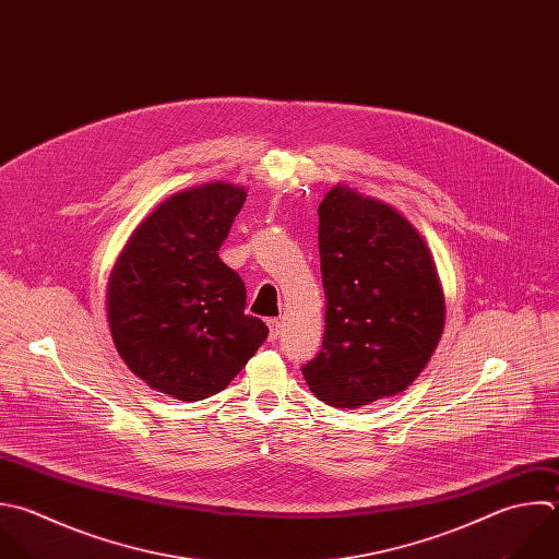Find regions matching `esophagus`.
Instances as JSON below:
<instances>
[{
	"label": "esophagus",
	"mask_w": 559,
	"mask_h": 559,
	"mask_svg": "<svg viewBox=\"0 0 559 559\" xmlns=\"http://www.w3.org/2000/svg\"><path fill=\"white\" fill-rule=\"evenodd\" d=\"M266 325H269V338H271V341H277V336H280V328H282L280 319H269V321H266Z\"/></svg>",
	"instance_id": "1"
}]
</instances>
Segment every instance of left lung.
<instances>
[{"label":"left lung","mask_w":559,"mask_h":559,"mask_svg":"<svg viewBox=\"0 0 559 559\" xmlns=\"http://www.w3.org/2000/svg\"><path fill=\"white\" fill-rule=\"evenodd\" d=\"M319 258L325 332L301 367L310 391L338 408L397 395L430 360L445 321L424 238L391 205L334 186L319 205Z\"/></svg>","instance_id":"obj_1"}]
</instances>
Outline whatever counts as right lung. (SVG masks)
Instances as JSON below:
<instances>
[{
  "instance_id": "1",
  "label": "right lung",
  "mask_w": 559,
  "mask_h": 559,
  "mask_svg": "<svg viewBox=\"0 0 559 559\" xmlns=\"http://www.w3.org/2000/svg\"><path fill=\"white\" fill-rule=\"evenodd\" d=\"M247 199L214 181L173 194L131 234L107 286L118 354L151 389L183 402L223 391L269 336L218 249Z\"/></svg>"
}]
</instances>
